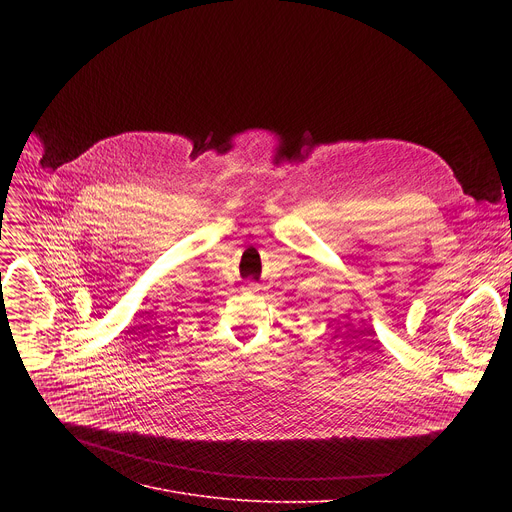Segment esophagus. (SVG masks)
Wrapping results in <instances>:
<instances>
[{"mask_svg":"<svg viewBox=\"0 0 512 512\" xmlns=\"http://www.w3.org/2000/svg\"><path fill=\"white\" fill-rule=\"evenodd\" d=\"M257 289H259V287H257V283H251V281L243 285V291H247V294H255Z\"/></svg>","mask_w":512,"mask_h":512,"instance_id":"obj_1","label":"esophagus"}]
</instances>
